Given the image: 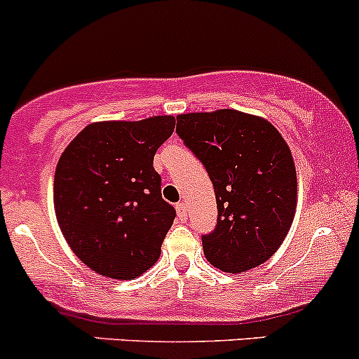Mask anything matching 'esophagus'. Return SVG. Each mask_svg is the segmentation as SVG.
<instances>
[{
  "instance_id": "34e87169",
  "label": "esophagus",
  "mask_w": 359,
  "mask_h": 359,
  "mask_svg": "<svg viewBox=\"0 0 359 359\" xmlns=\"http://www.w3.org/2000/svg\"><path fill=\"white\" fill-rule=\"evenodd\" d=\"M176 212H178L180 219H187V205L183 204V202H180V204H176Z\"/></svg>"
}]
</instances>
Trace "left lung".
<instances>
[{
  "mask_svg": "<svg viewBox=\"0 0 359 359\" xmlns=\"http://www.w3.org/2000/svg\"><path fill=\"white\" fill-rule=\"evenodd\" d=\"M176 131L205 165L216 194L217 226L202 236L205 259L233 275L268 261L297 207L285 138L264 117L233 109L180 114Z\"/></svg>",
  "mask_w": 359,
  "mask_h": 359,
  "instance_id": "obj_1",
  "label": "left lung"
}]
</instances>
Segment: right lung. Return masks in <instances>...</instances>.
I'll use <instances>...</instances> for the list:
<instances>
[{
    "label": "right lung",
    "instance_id": "1",
    "mask_svg": "<svg viewBox=\"0 0 359 359\" xmlns=\"http://www.w3.org/2000/svg\"><path fill=\"white\" fill-rule=\"evenodd\" d=\"M172 116L88 124L58 158L53 205L70 250L90 269L133 280L157 262L175 209L162 201L154 155Z\"/></svg>",
    "mask_w": 359,
    "mask_h": 359
}]
</instances>
